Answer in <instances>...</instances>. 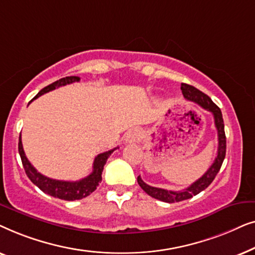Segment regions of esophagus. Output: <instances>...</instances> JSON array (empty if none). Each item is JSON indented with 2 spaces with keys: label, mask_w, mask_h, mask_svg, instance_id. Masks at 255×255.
<instances>
[{
  "label": "esophagus",
  "mask_w": 255,
  "mask_h": 255,
  "mask_svg": "<svg viewBox=\"0 0 255 255\" xmlns=\"http://www.w3.org/2000/svg\"><path fill=\"white\" fill-rule=\"evenodd\" d=\"M139 138V130L138 128H132V130L128 131L127 135H125V141L127 142H135Z\"/></svg>",
  "instance_id": "obj_1"
}]
</instances>
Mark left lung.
Here are the masks:
<instances>
[{"instance_id": "obj_1", "label": "left lung", "mask_w": 255, "mask_h": 255, "mask_svg": "<svg viewBox=\"0 0 255 255\" xmlns=\"http://www.w3.org/2000/svg\"><path fill=\"white\" fill-rule=\"evenodd\" d=\"M181 90L184 99L191 102H195L198 106L203 108V109L210 111L214 116L215 125L217 128L218 133V151L217 156H216L215 161L210 166L207 172L202 175L197 181H195L193 184H190L189 187L181 191H173V190H166L162 188H156L148 186L147 183H145L141 180L140 176H138V184L141 187V189L145 191L146 194L156 200L166 202V203H174V202H181L188 198H191L195 195L200 194L201 191H203L205 188L210 186L212 181L217 175L219 169H221L222 163L224 161L225 153H226V137H225V131H224V121H223L222 111L216 104L212 102L210 97L205 95L204 93H202L201 90L195 88V87L187 85V83H181Z\"/></svg>"}]
</instances>
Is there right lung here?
Instances as JSON below:
<instances>
[{
    "label": "right lung",
    "instance_id": "1",
    "mask_svg": "<svg viewBox=\"0 0 255 255\" xmlns=\"http://www.w3.org/2000/svg\"><path fill=\"white\" fill-rule=\"evenodd\" d=\"M80 81L79 76H66L58 81H55L47 87H45L40 90L39 93L34 96L33 100H36L37 97H39L44 94H46L51 90H54L55 88H59L61 86L69 85V83L78 82ZM118 147H115L110 151H107L104 153H101L94 160L93 163V172L89 174L88 176L83 177V179L79 181H61V180H54L50 179V177L43 175L34 167L31 165L29 160H27L25 153H24L23 145H22V138L19 135V141H18V152L22 159V163L25 173L31 182L39 188L41 191H44L45 194H48L50 196L60 198V200L65 201H75V200H81L83 197H87L88 195L93 193L96 189L99 183L102 181V172L103 167L106 165L107 160L111 155L115 149Z\"/></svg>",
    "mask_w": 255,
    "mask_h": 255
}]
</instances>
